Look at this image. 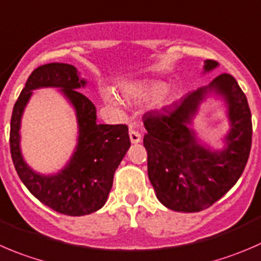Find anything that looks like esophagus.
<instances>
[{"label":"esophagus","mask_w":261,"mask_h":261,"mask_svg":"<svg viewBox=\"0 0 261 261\" xmlns=\"http://www.w3.org/2000/svg\"><path fill=\"white\" fill-rule=\"evenodd\" d=\"M129 138H130L132 143H139V142H141V134H139L137 130L130 129L129 130Z\"/></svg>","instance_id":"34e87169"}]
</instances>
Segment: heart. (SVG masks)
Masks as SVG:
<instances>
[{"label": "heart", "mask_w": 261, "mask_h": 261, "mask_svg": "<svg viewBox=\"0 0 261 261\" xmlns=\"http://www.w3.org/2000/svg\"><path fill=\"white\" fill-rule=\"evenodd\" d=\"M124 95L127 99L138 100V101H147V100L153 99L152 104L156 109L169 107L175 99V92L170 87H166L164 81H159V80H152V81L142 82L134 87H128L124 90ZM101 97L102 101L109 107L117 108L119 105L117 96L109 89L102 90Z\"/></svg>", "instance_id": "heart-1"}]
</instances>
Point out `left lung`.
Listing matches in <instances>:
<instances>
[{
  "mask_svg": "<svg viewBox=\"0 0 261 261\" xmlns=\"http://www.w3.org/2000/svg\"><path fill=\"white\" fill-rule=\"evenodd\" d=\"M207 59L203 73L217 68ZM210 94L226 105L230 129L219 150L203 145L192 128L199 108ZM148 177L156 197L175 212L193 213L221 199L241 176L251 148V113L247 99L231 74H219L208 86L185 95L162 113L147 115Z\"/></svg>",
  "mask_w": 261,
  "mask_h": 261,
  "instance_id": "obj_1",
  "label": "left lung"
}]
</instances>
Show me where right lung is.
Returning a JSON list of instances; mask_svg holds the SVG:
<instances>
[{
	"label": "right lung",
	"instance_id": "1",
	"mask_svg": "<svg viewBox=\"0 0 261 261\" xmlns=\"http://www.w3.org/2000/svg\"><path fill=\"white\" fill-rule=\"evenodd\" d=\"M86 84L72 64H43L29 76L11 117L10 148L17 175L38 200L67 216L90 215L107 203L115 170L130 147L127 125L97 123L95 105L77 91ZM44 87L60 89L75 109L79 125L74 153L63 169L50 175L34 172L23 160L19 146L24 108L32 91Z\"/></svg>",
	"mask_w": 261,
	"mask_h": 261
}]
</instances>
